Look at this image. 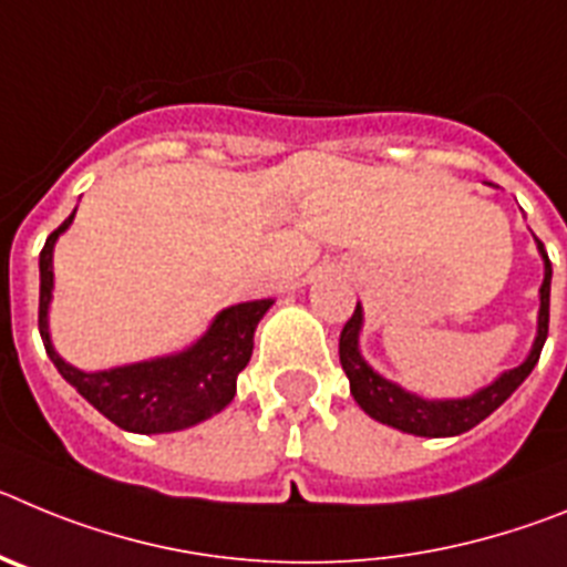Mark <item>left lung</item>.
<instances>
[{
	"label": "left lung",
	"instance_id": "left-lung-1",
	"mask_svg": "<svg viewBox=\"0 0 567 567\" xmlns=\"http://www.w3.org/2000/svg\"><path fill=\"white\" fill-rule=\"evenodd\" d=\"M537 249L545 260V280L539 287V320H537V338L530 346V354L508 372L499 374L494 383L474 392L463 400H425L420 394L405 392L392 380L380 378L372 365L365 363L360 354V329H363V309L360 303L354 307V315L346 320L343 332H340V365H343L349 389L358 405L369 417L378 423L392 425L405 434H417V437H457L468 432L477 423H483L491 412H497L499 405L517 392L519 383L530 374L537 365L539 352H543L545 338H548V307H550V260L545 252L543 240H537Z\"/></svg>",
	"mask_w": 567,
	"mask_h": 567
}]
</instances>
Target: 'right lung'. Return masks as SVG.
<instances>
[{
    "mask_svg": "<svg viewBox=\"0 0 567 567\" xmlns=\"http://www.w3.org/2000/svg\"><path fill=\"white\" fill-rule=\"evenodd\" d=\"M73 215L76 209L70 213V218H64L62 227L48 235L39 255V334L59 374L124 432H182L227 409L235 398V380L252 358L255 327L272 307V298L227 307L215 315L202 338L178 354L115 365L104 372H82L59 358L48 332V309L53 298V247L59 235L73 224Z\"/></svg>",
    "mask_w": 567,
    "mask_h": 567,
    "instance_id": "right-lung-1",
    "label": "right lung"
}]
</instances>
